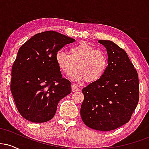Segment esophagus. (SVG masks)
<instances>
[{
    "label": "esophagus",
    "instance_id": "esophagus-1",
    "mask_svg": "<svg viewBox=\"0 0 149 149\" xmlns=\"http://www.w3.org/2000/svg\"><path fill=\"white\" fill-rule=\"evenodd\" d=\"M71 89H72L73 92H78L80 90V88H79V87L75 84H72V85H71Z\"/></svg>",
    "mask_w": 149,
    "mask_h": 149
}]
</instances>
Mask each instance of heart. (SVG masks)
<instances>
[{
  "label": "heart",
  "instance_id": "1",
  "mask_svg": "<svg viewBox=\"0 0 149 149\" xmlns=\"http://www.w3.org/2000/svg\"><path fill=\"white\" fill-rule=\"evenodd\" d=\"M55 61L59 69L66 76L78 70L71 79L76 83L87 81L94 83L103 77L107 69L108 57L104 51L96 49L86 42L71 46L69 54L59 50L55 54Z\"/></svg>",
  "mask_w": 149,
  "mask_h": 149
}]
</instances>
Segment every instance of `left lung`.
Segmentation results:
<instances>
[{"instance_id":"8db88e82","label":"left lung","mask_w":149,"mask_h":149,"mask_svg":"<svg viewBox=\"0 0 149 149\" xmlns=\"http://www.w3.org/2000/svg\"><path fill=\"white\" fill-rule=\"evenodd\" d=\"M98 42L107 49V69L100 80L82 90L84 100L80 116L88 127L110 131L130 119L139 102V78L124 49L111 40Z\"/></svg>"}]
</instances>
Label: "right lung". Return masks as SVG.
<instances>
[{
	"instance_id": "1",
	"label": "right lung",
	"mask_w": 149,
	"mask_h": 149,
	"mask_svg": "<svg viewBox=\"0 0 149 149\" xmlns=\"http://www.w3.org/2000/svg\"><path fill=\"white\" fill-rule=\"evenodd\" d=\"M75 39L48 31L34 35L21 46L12 68L10 90L18 111L33 123L54 117L57 104L71 92L55 61V54Z\"/></svg>"
}]
</instances>
